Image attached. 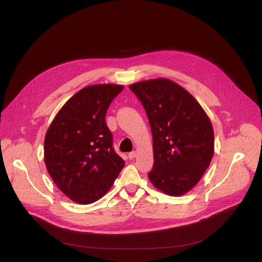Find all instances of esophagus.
Wrapping results in <instances>:
<instances>
[{
	"instance_id": "obj_1",
	"label": "esophagus",
	"mask_w": 262,
	"mask_h": 262,
	"mask_svg": "<svg viewBox=\"0 0 262 262\" xmlns=\"http://www.w3.org/2000/svg\"><path fill=\"white\" fill-rule=\"evenodd\" d=\"M128 157H129L130 160H132V159H134V158L136 157V152H135V151H131V152H129Z\"/></svg>"
}]
</instances>
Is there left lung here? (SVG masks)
I'll list each match as a JSON object with an SVG mask.
<instances>
[{"instance_id":"1","label":"left lung","mask_w":262,"mask_h":262,"mask_svg":"<svg viewBox=\"0 0 262 262\" xmlns=\"http://www.w3.org/2000/svg\"><path fill=\"white\" fill-rule=\"evenodd\" d=\"M129 89L143 104L151 128L155 162L149 180L171 196L189 192L213 157L209 117L189 92L170 80L138 82Z\"/></svg>"}]
</instances>
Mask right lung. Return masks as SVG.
I'll return each mask as SVG.
<instances>
[{
    "instance_id": "obj_1",
    "label": "right lung",
    "mask_w": 262,
    "mask_h": 262,
    "mask_svg": "<svg viewBox=\"0 0 262 262\" xmlns=\"http://www.w3.org/2000/svg\"><path fill=\"white\" fill-rule=\"evenodd\" d=\"M122 90L115 84L84 87L59 110L47 131V169L57 188L78 204L100 199L123 168L105 123L106 111Z\"/></svg>"
}]
</instances>
